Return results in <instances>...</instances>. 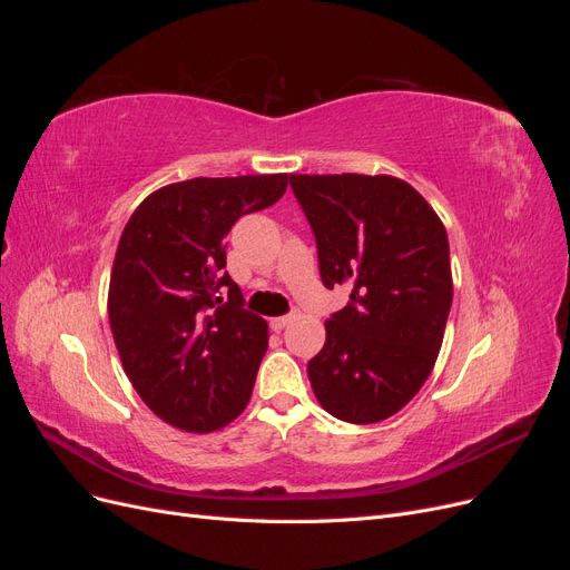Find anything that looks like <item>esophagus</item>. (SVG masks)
Returning a JSON list of instances; mask_svg holds the SVG:
<instances>
[{"label":"esophagus","mask_w":570,"mask_h":570,"mask_svg":"<svg viewBox=\"0 0 570 570\" xmlns=\"http://www.w3.org/2000/svg\"><path fill=\"white\" fill-rule=\"evenodd\" d=\"M297 316L295 314H287V316H278V318H273L271 321V327L273 331H283V327H287L292 321H295Z\"/></svg>","instance_id":"esophagus-1"}]
</instances>
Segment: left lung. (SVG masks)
Wrapping results in <instances>:
<instances>
[{
	"label": "left lung",
	"instance_id": "1",
	"mask_svg": "<svg viewBox=\"0 0 570 570\" xmlns=\"http://www.w3.org/2000/svg\"><path fill=\"white\" fill-rule=\"evenodd\" d=\"M316 237L321 281L350 285L308 361L316 400L347 423H377L428 381L452 308L450 239L416 189L392 176H289Z\"/></svg>",
	"mask_w": 570,
	"mask_h": 570
}]
</instances>
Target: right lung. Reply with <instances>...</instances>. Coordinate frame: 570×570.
<instances>
[{
	"label": "right lung",
	"instance_id": "1",
	"mask_svg": "<svg viewBox=\"0 0 570 570\" xmlns=\"http://www.w3.org/2000/svg\"><path fill=\"white\" fill-rule=\"evenodd\" d=\"M287 189V174L193 178L151 193L126 223L109 283L120 364L168 425L212 433L245 411L268 323L226 271V235Z\"/></svg>",
	"mask_w": 570,
	"mask_h": 570
}]
</instances>
